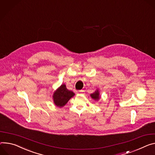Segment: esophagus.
<instances>
[{"label":"esophagus","mask_w":155,"mask_h":155,"mask_svg":"<svg viewBox=\"0 0 155 155\" xmlns=\"http://www.w3.org/2000/svg\"><path fill=\"white\" fill-rule=\"evenodd\" d=\"M79 92H80V93L83 94V93H84V92H85V91L83 90H80V91H79Z\"/></svg>","instance_id":"obj_1"}]
</instances>
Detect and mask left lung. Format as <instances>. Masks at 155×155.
Listing matches in <instances>:
<instances>
[{
	"label": "left lung",
	"instance_id": "left-lung-1",
	"mask_svg": "<svg viewBox=\"0 0 155 155\" xmlns=\"http://www.w3.org/2000/svg\"><path fill=\"white\" fill-rule=\"evenodd\" d=\"M90 96L93 98V99H94V100H98L100 99V93H99V91H98V90H96L93 93L91 94Z\"/></svg>",
	"mask_w": 155,
	"mask_h": 155
}]
</instances>
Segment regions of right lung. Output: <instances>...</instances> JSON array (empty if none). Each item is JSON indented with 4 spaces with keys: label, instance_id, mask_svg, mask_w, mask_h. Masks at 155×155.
<instances>
[{
    "label": "right lung",
    "instance_id": "right-lung-1",
    "mask_svg": "<svg viewBox=\"0 0 155 155\" xmlns=\"http://www.w3.org/2000/svg\"><path fill=\"white\" fill-rule=\"evenodd\" d=\"M74 95L75 93L73 91L68 90L66 88L65 84H62L53 94L52 97L55 106L62 107L64 106L70 98L72 97Z\"/></svg>",
    "mask_w": 155,
    "mask_h": 155
}]
</instances>
